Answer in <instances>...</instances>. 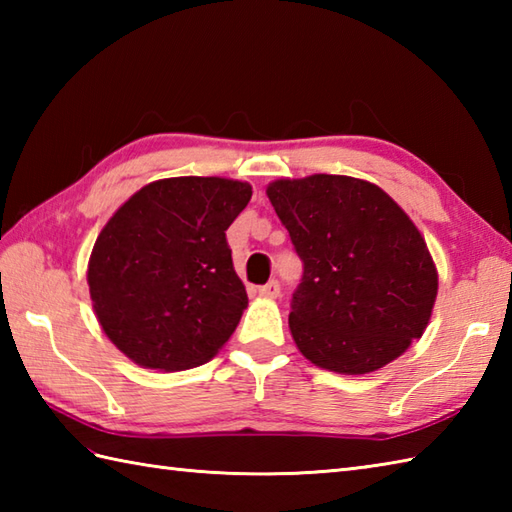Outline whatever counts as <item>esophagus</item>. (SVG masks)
Returning a JSON list of instances; mask_svg holds the SVG:
<instances>
[{"instance_id": "esophagus-1", "label": "esophagus", "mask_w": 512, "mask_h": 512, "mask_svg": "<svg viewBox=\"0 0 512 512\" xmlns=\"http://www.w3.org/2000/svg\"><path fill=\"white\" fill-rule=\"evenodd\" d=\"M279 292H281V286H279V281H277V279H270L268 284L259 286V295H262V297H268V299H275V297H279Z\"/></svg>"}]
</instances>
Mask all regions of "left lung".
<instances>
[{"label":"left lung","mask_w":512,"mask_h":512,"mask_svg":"<svg viewBox=\"0 0 512 512\" xmlns=\"http://www.w3.org/2000/svg\"><path fill=\"white\" fill-rule=\"evenodd\" d=\"M266 193L303 264L288 323L308 361L367 374L420 339L438 273L418 228L383 189L319 173L277 180Z\"/></svg>","instance_id":"1"}]
</instances>
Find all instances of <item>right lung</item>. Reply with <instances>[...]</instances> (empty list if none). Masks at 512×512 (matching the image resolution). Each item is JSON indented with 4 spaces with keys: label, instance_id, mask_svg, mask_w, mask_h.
I'll list each match as a JSON object with an SVG mask.
<instances>
[{
    "label": "right lung",
    "instance_id": "right-lung-1",
    "mask_svg": "<svg viewBox=\"0 0 512 512\" xmlns=\"http://www.w3.org/2000/svg\"><path fill=\"white\" fill-rule=\"evenodd\" d=\"M253 189L226 178H169L134 193L96 239L88 284L110 341L149 369L198 367L248 306L226 228Z\"/></svg>",
    "mask_w": 512,
    "mask_h": 512
}]
</instances>
